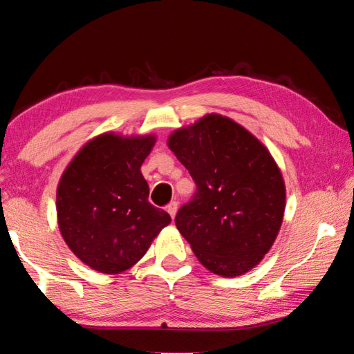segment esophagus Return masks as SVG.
<instances>
[{
    "label": "esophagus",
    "instance_id": "obj_1",
    "mask_svg": "<svg viewBox=\"0 0 354 354\" xmlns=\"http://www.w3.org/2000/svg\"><path fill=\"white\" fill-rule=\"evenodd\" d=\"M167 212H169L171 215V218H175L176 215V211H178V203L176 201H170L169 205H167Z\"/></svg>",
    "mask_w": 354,
    "mask_h": 354
}]
</instances>
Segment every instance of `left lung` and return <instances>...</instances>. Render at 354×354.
<instances>
[{
	"label": "left lung",
	"instance_id": "1",
	"mask_svg": "<svg viewBox=\"0 0 354 354\" xmlns=\"http://www.w3.org/2000/svg\"><path fill=\"white\" fill-rule=\"evenodd\" d=\"M196 184L175 223L207 270L239 277L262 261L283 223L286 187L268 149L231 118L211 113L169 137Z\"/></svg>",
	"mask_w": 354,
	"mask_h": 354
}]
</instances>
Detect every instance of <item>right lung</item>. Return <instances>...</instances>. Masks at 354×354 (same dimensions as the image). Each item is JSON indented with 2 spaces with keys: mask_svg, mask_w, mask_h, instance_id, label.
Returning <instances> with one entry per match:
<instances>
[{
  "mask_svg": "<svg viewBox=\"0 0 354 354\" xmlns=\"http://www.w3.org/2000/svg\"><path fill=\"white\" fill-rule=\"evenodd\" d=\"M154 136L101 134L86 143L57 185V223L65 243L93 270H128L171 221L148 201L140 167Z\"/></svg>",
  "mask_w": 354,
  "mask_h": 354,
  "instance_id": "right-lung-1",
  "label": "right lung"
}]
</instances>
